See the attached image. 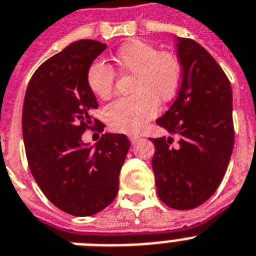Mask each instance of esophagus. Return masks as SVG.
Returning <instances> with one entry per match:
<instances>
[{
	"mask_svg": "<svg viewBox=\"0 0 256 256\" xmlns=\"http://www.w3.org/2000/svg\"><path fill=\"white\" fill-rule=\"evenodd\" d=\"M128 139H130V142H132V144H135V143L140 139V136L136 134H132V135H128Z\"/></svg>",
	"mask_w": 256,
	"mask_h": 256,
	"instance_id": "34e87169",
	"label": "esophagus"
}]
</instances>
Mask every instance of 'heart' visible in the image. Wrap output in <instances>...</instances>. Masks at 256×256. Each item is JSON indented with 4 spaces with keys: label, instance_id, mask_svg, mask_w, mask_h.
Masks as SVG:
<instances>
[{
    "label": "heart",
    "instance_id": "1",
    "mask_svg": "<svg viewBox=\"0 0 256 256\" xmlns=\"http://www.w3.org/2000/svg\"><path fill=\"white\" fill-rule=\"evenodd\" d=\"M118 70L132 75L130 98H120L105 109V120L114 132H138L158 113V102H172L182 83V66L172 52L158 50L142 40L124 44L113 56ZM87 86L96 98L113 95L114 72L102 61L92 62L87 70Z\"/></svg>",
    "mask_w": 256,
    "mask_h": 256
}]
</instances>
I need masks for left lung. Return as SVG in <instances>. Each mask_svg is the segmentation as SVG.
<instances>
[{"mask_svg": "<svg viewBox=\"0 0 256 256\" xmlns=\"http://www.w3.org/2000/svg\"><path fill=\"white\" fill-rule=\"evenodd\" d=\"M176 46L182 83L156 121L170 135L151 139L152 169L160 200L191 210L212 196L226 172L234 143L233 98L228 76L200 44L178 38Z\"/></svg>", "mask_w": 256, "mask_h": 256, "instance_id": "1", "label": "left lung"}]
</instances>
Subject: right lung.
<instances>
[{"label":"right lung","instance_id":"add662e5","mask_svg":"<svg viewBox=\"0 0 256 256\" xmlns=\"http://www.w3.org/2000/svg\"><path fill=\"white\" fill-rule=\"evenodd\" d=\"M106 45L78 40L42 64L32 75L23 102L22 132L30 170L44 195L74 216H91L110 204L130 140L105 132L95 147L82 134L104 124L87 86V70Z\"/></svg>","mask_w":256,"mask_h":256}]
</instances>
